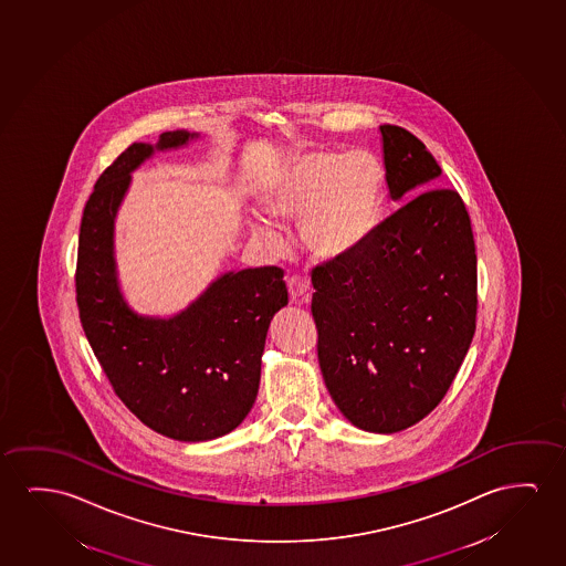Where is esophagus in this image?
I'll use <instances>...</instances> for the list:
<instances>
[{
	"mask_svg": "<svg viewBox=\"0 0 566 566\" xmlns=\"http://www.w3.org/2000/svg\"><path fill=\"white\" fill-rule=\"evenodd\" d=\"M289 295L291 301L295 304H301L308 298V289H311V281L301 275H291L287 279Z\"/></svg>",
	"mask_w": 566,
	"mask_h": 566,
	"instance_id": "esophagus-1",
	"label": "esophagus"
}]
</instances>
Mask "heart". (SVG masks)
I'll list each match as a JSON object with an SVG mask.
<instances>
[{"mask_svg":"<svg viewBox=\"0 0 566 566\" xmlns=\"http://www.w3.org/2000/svg\"><path fill=\"white\" fill-rule=\"evenodd\" d=\"M384 172L368 153L312 151L289 165L268 208L281 221L303 223L312 254L339 260L363 247L375 232L382 208ZM250 229L271 247L275 224L255 217Z\"/></svg>","mask_w":566,"mask_h":566,"instance_id":"obj_1","label":"heart"}]
</instances>
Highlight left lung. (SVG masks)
I'll use <instances>...</instances> for the list:
<instances>
[{
  "mask_svg": "<svg viewBox=\"0 0 566 566\" xmlns=\"http://www.w3.org/2000/svg\"><path fill=\"white\" fill-rule=\"evenodd\" d=\"M391 199L413 198L353 254L312 271L327 390L368 432H398L447 396L475 334L478 254L460 193L419 137L380 126ZM430 190L427 191L426 188Z\"/></svg>",
  "mask_w": 566,
  "mask_h": 566,
  "instance_id": "obj_1",
  "label": "left lung"
}]
</instances>
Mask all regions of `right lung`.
Masks as SVG:
<instances>
[{
	"label": "right lung",
	"instance_id": "right-lung-1",
	"mask_svg": "<svg viewBox=\"0 0 566 566\" xmlns=\"http://www.w3.org/2000/svg\"><path fill=\"white\" fill-rule=\"evenodd\" d=\"M196 134L167 132L157 149ZM153 145L132 144L98 176L81 217L75 293L81 326L122 403L163 437L201 442L237 429L254 406L263 345L275 312L287 306L275 265L224 273L170 319L144 318L119 295L112 237L129 172Z\"/></svg>",
	"mask_w": 566,
	"mask_h": 566
}]
</instances>
